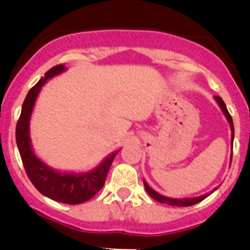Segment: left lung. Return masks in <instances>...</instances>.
Masks as SVG:
<instances>
[{"mask_svg": "<svg viewBox=\"0 0 250 250\" xmlns=\"http://www.w3.org/2000/svg\"><path fill=\"white\" fill-rule=\"evenodd\" d=\"M214 99H215V101L217 103V105L220 106V108H221L222 113L225 115L226 120L229 121V128H231V146H232V145H233V138H234L233 121H232L231 115H229V111H227V107H226V105H225L224 100H222L220 96H214ZM231 161H232V154H231ZM143 182H144L145 190H146L147 194H149L152 199H155L156 202H159V203H162V204L171 205V207H190V205H194V204H197V203H200L202 200H204L205 198L209 197L211 193H214L215 190L217 189V188H214L211 192L207 193V194L199 195V197H194V198H168V197H165V195L160 194V193H157L156 190L152 189L151 187H150L145 181H143Z\"/></svg>", "mask_w": 250, "mask_h": 250, "instance_id": "1", "label": "left lung"}]
</instances>
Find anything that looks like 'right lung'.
Wrapping results in <instances>:
<instances>
[{"mask_svg":"<svg viewBox=\"0 0 250 250\" xmlns=\"http://www.w3.org/2000/svg\"><path fill=\"white\" fill-rule=\"evenodd\" d=\"M66 71L67 68L63 64L52 67L46 72L45 77L29 90L21 106V117L17 123L16 142L26 174L36 189L42 195L56 202L77 205L91 199L103 188L111 164L121 149L110 152L93 169L83 172L61 171L53 168L43 162L34 151L30 138V120L36 99L47 81Z\"/></svg>","mask_w":250,"mask_h":250,"instance_id":"obj_1","label":"right lung"}]
</instances>
